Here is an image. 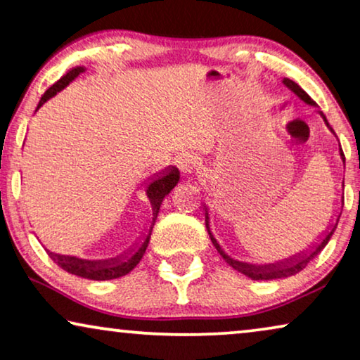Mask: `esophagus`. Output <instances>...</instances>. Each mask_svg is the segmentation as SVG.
Instances as JSON below:
<instances>
[{"label":"esophagus","mask_w":360,"mask_h":360,"mask_svg":"<svg viewBox=\"0 0 360 360\" xmlns=\"http://www.w3.org/2000/svg\"><path fill=\"white\" fill-rule=\"evenodd\" d=\"M200 165H202V162H200V158L197 155L184 153V155L180 157V169L185 175H191V174H195V172H198Z\"/></svg>","instance_id":"obj_1"}]
</instances>
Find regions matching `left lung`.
I'll return each mask as SVG.
<instances>
[{"mask_svg":"<svg viewBox=\"0 0 360 360\" xmlns=\"http://www.w3.org/2000/svg\"><path fill=\"white\" fill-rule=\"evenodd\" d=\"M283 84H284V86H286V87L291 89V91L294 92V94H296L297 97H300V99L304 101L306 104H309V105H316V102L312 101L311 97L307 96L306 92L302 91V89H301L300 86H297L296 82L291 81V79L284 77V79H283ZM319 114L323 115L324 122H326V125H328V127L330 129V132H334L333 127H330V125H329L328 119H326V115L323 114V112H319ZM339 152H340V158H342V162L345 163V157H344L342 148H339ZM339 217H340V214H339ZM339 217H338V220H335V225L330 226V230L328 231V235H326V236L323 238V241H321L319 245H316V246H314V250H312L309 255H304V253H302V255H300V256H296V258H291V259L281 261V263L264 264V266H256V264L241 263V261L233 259V258H230V256H228V255L225 253V251H223V250L220 248V245H218L217 240H214L213 235H212V231H210V225H208V212H207V208H205V223H207L208 235H210V238H212V243L214 245V248L218 250V253L221 255V258L225 259L226 263L231 266V268H235L236 271L243 273V274H245V276H248V278H251V279H255V281H269V279H281V278L292 276V274H296V273L302 271V269H304L306 266H307V263H309V261H311L312 258H316V256L319 255L321 251L324 250V246L328 245L329 240H330V236H333V233L335 231V226H338Z\"/></svg>","mask_w":360,"mask_h":360,"instance_id":"1","label":"left lung"}]
</instances>
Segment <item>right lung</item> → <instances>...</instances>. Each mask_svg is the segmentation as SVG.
Masks as SVG:
<instances>
[{
    "label": "right lung",
    "mask_w": 360,
    "mask_h": 360,
    "mask_svg": "<svg viewBox=\"0 0 360 360\" xmlns=\"http://www.w3.org/2000/svg\"><path fill=\"white\" fill-rule=\"evenodd\" d=\"M84 72V68H74L69 71L66 76H63L58 82L53 84L48 91L44 92L43 97H41L39 104H37L36 110L39 109L41 105L44 104L46 101H49L51 97L58 94L59 91H63L64 87L68 86L69 82L74 81L79 74ZM180 180V172L175 167H169L163 174L158 176L155 180L150 181V185L147 186V197L150 200L152 205V212H153V218L152 221L155 223L158 210H160V205L163 202V198L170 193L172 188L179 184ZM152 223V225H153ZM152 230V226H150ZM148 240H150V231L146 240H143L142 245H139V248L130 250L129 253H125L122 256H117V258L112 259H104V261H87V259H79L74 258V256H63V255H56L48 251L51 258L54 259V263H58V266L64 269V271L76 274V276L86 278V279H92V281H107V279H115L120 276H125V274L132 271L135 266L139 264V261L142 259L143 253H146L147 246H148Z\"/></svg>",
    "instance_id": "right-lung-1"
}]
</instances>
